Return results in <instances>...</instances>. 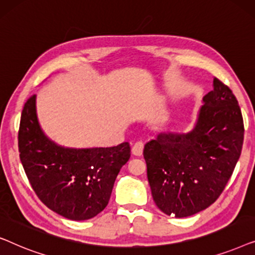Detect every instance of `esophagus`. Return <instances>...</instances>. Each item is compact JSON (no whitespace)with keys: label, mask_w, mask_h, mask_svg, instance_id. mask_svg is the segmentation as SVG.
Returning a JSON list of instances; mask_svg holds the SVG:
<instances>
[{"label":"esophagus","mask_w":255,"mask_h":255,"mask_svg":"<svg viewBox=\"0 0 255 255\" xmlns=\"http://www.w3.org/2000/svg\"><path fill=\"white\" fill-rule=\"evenodd\" d=\"M142 149H144V142L142 141H137L133 146H132V153H133L134 155H141Z\"/></svg>","instance_id":"1"}]
</instances>
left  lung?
Wrapping results in <instances>:
<instances>
[{
    "instance_id": "1",
    "label": "left lung",
    "mask_w": 255,
    "mask_h": 255,
    "mask_svg": "<svg viewBox=\"0 0 255 255\" xmlns=\"http://www.w3.org/2000/svg\"><path fill=\"white\" fill-rule=\"evenodd\" d=\"M187 133H159L146 142L144 158L156 207L176 218L189 217L214 203L231 177L244 141L238 101L217 78L203 97Z\"/></svg>"
}]
</instances>
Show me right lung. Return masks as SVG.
<instances>
[{
  "label": "right lung",
  "mask_w": 255,
  "mask_h": 255,
  "mask_svg": "<svg viewBox=\"0 0 255 255\" xmlns=\"http://www.w3.org/2000/svg\"><path fill=\"white\" fill-rule=\"evenodd\" d=\"M37 96L24 104L18 131L23 168L39 200L62 217L86 221L109 203L115 180L128 161V142L111 147L74 148L45 134L37 116Z\"/></svg>",
  "instance_id": "right-lung-1"
}]
</instances>
